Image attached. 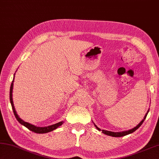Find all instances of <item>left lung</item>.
I'll use <instances>...</instances> for the list:
<instances>
[{
  "label": "left lung",
  "instance_id": "8db88e82",
  "mask_svg": "<svg viewBox=\"0 0 159 159\" xmlns=\"http://www.w3.org/2000/svg\"><path fill=\"white\" fill-rule=\"evenodd\" d=\"M148 112H149V111H148V112H147V113H146L145 117H144V119H143L142 121H141V122H140L139 124H138V125L136 126H135V127H134V129H130V130H129V131H123V132H112V131H106V130H102V133H103V134H106V135H110V136H112V137H122V136H125V135H128V134H131V133L134 132V131H135V130H137L138 128L140 127V126L141 125H142V124L143 123L144 120H145L147 115H148ZM95 126H96V128H97L98 130H99V131H100L101 129H100L99 128H98L96 125H95Z\"/></svg>",
  "mask_w": 159,
  "mask_h": 159
}]
</instances>
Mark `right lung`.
I'll use <instances>...</instances> for the list:
<instances>
[{"label": "right lung", "mask_w": 159, "mask_h": 159, "mask_svg": "<svg viewBox=\"0 0 159 159\" xmlns=\"http://www.w3.org/2000/svg\"><path fill=\"white\" fill-rule=\"evenodd\" d=\"M13 82L14 80H12V83H11V86H10V103L11 105V107H12V110L14 112V114L15 115V117L16 118V120L18 122L21 124V125H24L25 127L28 128L29 130H30L31 131L37 133V134H44V133H48L50 132L51 131H53L54 129H57L58 126H61L62 125L63 122H60L58 123L55 124V125L48 126H46V127H37V126H34L33 125H30V124L25 122L24 121H23L21 118H20L18 115L16 114V112L14 109V103H13V101H12V89H13Z\"/></svg>", "instance_id": "right-lung-1"}]
</instances>
